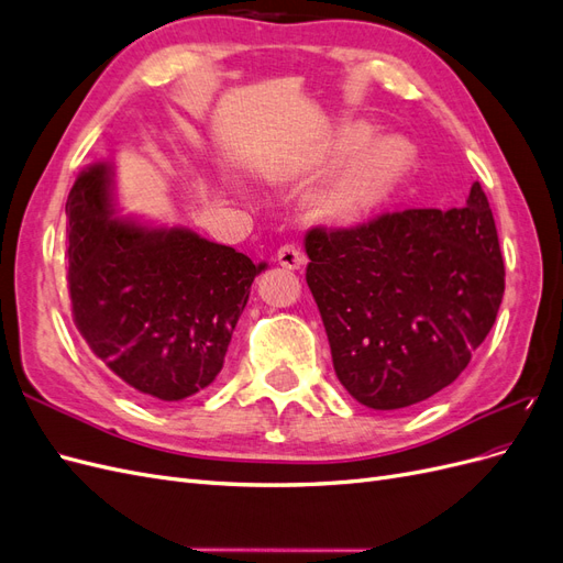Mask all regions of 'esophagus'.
I'll return each instance as SVG.
<instances>
[{"label":"esophagus","instance_id":"obj_1","mask_svg":"<svg viewBox=\"0 0 563 563\" xmlns=\"http://www.w3.org/2000/svg\"><path fill=\"white\" fill-rule=\"evenodd\" d=\"M277 261H279L282 267L298 269V267L305 263V255H302L300 246H296V244H284V246H279V251H277Z\"/></svg>","mask_w":563,"mask_h":563}]
</instances>
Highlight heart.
Masks as SVG:
<instances>
[{"mask_svg": "<svg viewBox=\"0 0 563 563\" xmlns=\"http://www.w3.org/2000/svg\"><path fill=\"white\" fill-rule=\"evenodd\" d=\"M395 172L397 159L391 155L389 145H371L345 168V174L338 178L333 199L345 209L360 207V203L378 197L391 180V176H395Z\"/></svg>", "mask_w": 563, "mask_h": 563, "instance_id": "obj_1", "label": "heart"}]
</instances>
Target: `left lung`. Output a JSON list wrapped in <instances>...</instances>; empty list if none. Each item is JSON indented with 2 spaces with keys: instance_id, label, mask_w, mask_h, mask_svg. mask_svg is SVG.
Returning <instances> with one entry per match:
<instances>
[{
  "instance_id": "1",
  "label": "left lung",
  "mask_w": 563,
  "mask_h": 563,
  "mask_svg": "<svg viewBox=\"0 0 563 563\" xmlns=\"http://www.w3.org/2000/svg\"><path fill=\"white\" fill-rule=\"evenodd\" d=\"M335 376L376 411L451 385L496 323L505 263L479 183L463 209L383 211L305 234Z\"/></svg>"
}]
</instances>
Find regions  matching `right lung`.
<instances>
[{
	"mask_svg": "<svg viewBox=\"0 0 563 563\" xmlns=\"http://www.w3.org/2000/svg\"><path fill=\"white\" fill-rule=\"evenodd\" d=\"M65 213L73 321L96 360L162 404L207 389L265 265L195 232L110 218L106 164L75 180Z\"/></svg>",
	"mask_w": 563,
	"mask_h": 563,
	"instance_id": "obj_1",
	"label": "right lung"
}]
</instances>
